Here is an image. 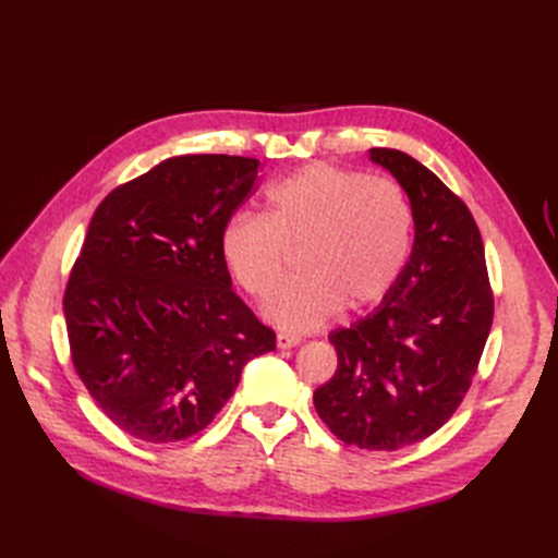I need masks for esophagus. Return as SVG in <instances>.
Masks as SVG:
<instances>
[{
	"mask_svg": "<svg viewBox=\"0 0 558 558\" xmlns=\"http://www.w3.org/2000/svg\"><path fill=\"white\" fill-rule=\"evenodd\" d=\"M298 344H302L300 335H293V332H279L277 335V347L279 349H293Z\"/></svg>",
	"mask_w": 558,
	"mask_h": 558,
	"instance_id": "34e87169",
	"label": "esophagus"
}]
</instances>
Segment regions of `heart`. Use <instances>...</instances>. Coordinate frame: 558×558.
<instances>
[{
	"label": "heart",
	"mask_w": 558,
	"mask_h": 558,
	"mask_svg": "<svg viewBox=\"0 0 558 558\" xmlns=\"http://www.w3.org/2000/svg\"><path fill=\"white\" fill-rule=\"evenodd\" d=\"M414 211L396 179L312 162L269 185L263 216L238 211L221 232L230 275L267 302L303 251L306 277L269 302L267 318L286 330L324 326L393 293L412 256Z\"/></svg>",
	"instance_id": "1"
}]
</instances>
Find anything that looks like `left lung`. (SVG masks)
I'll use <instances>...</instances> for the list:
<instances>
[{"mask_svg": "<svg viewBox=\"0 0 558 558\" xmlns=\"http://www.w3.org/2000/svg\"><path fill=\"white\" fill-rule=\"evenodd\" d=\"M369 158L410 195L412 256L377 312L330 335L337 369L314 408L342 442L396 451L459 410L492 332L494 291L465 202L402 150L373 148Z\"/></svg>", "mask_w": 558, "mask_h": 558, "instance_id": "1", "label": "left lung"}]
</instances>
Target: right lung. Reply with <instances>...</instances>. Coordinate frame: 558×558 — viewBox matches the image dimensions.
<instances>
[{"label":"right lung","instance_id":"1","mask_svg":"<svg viewBox=\"0 0 558 558\" xmlns=\"http://www.w3.org/2000/svg\"><path fill=\"white\" fill-rule=\"evenodd\" d=\"M258 160L170 158L93 214L64 289L72 363L113 424L167 445L205 430L277 335L232 291L221 232Z\"/></svg>","mask_w":558,"mask_h":558}]
</instances>
